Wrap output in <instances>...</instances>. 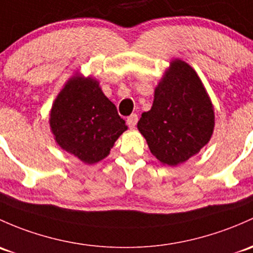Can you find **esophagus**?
<instances>
[{"label":"esophagus","instance_id":"34e87169","mask_svg":"<svg viewBox=\"0 0 253 253\" xmlns=\"http://www.w3.org/2000/svg\"><path fill=\"white\" fill-rule=\"evenodd\" d=\"M137 122H138L137 114H132L131 116H128V118H127V125H128L131 128H134L135 125H137Z\"/></svg>","mask_w":253,"mask_h":253}]
</instances>
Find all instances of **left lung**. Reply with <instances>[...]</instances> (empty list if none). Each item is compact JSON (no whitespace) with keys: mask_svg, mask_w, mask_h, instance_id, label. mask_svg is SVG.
Returning a JSON list of instances; mask_svg holds the SVG:
<instances>
[{"mask_svg":"<svg viewBox=\"0 0 253 253\" xmlns=\"http://www.w3.org/2000/svg\"><path fill=\"white\" fill-rule=\"evenodd\" d=\"M138 131L151 154L167 166H177L196 155L211 139L214 109L196 71L173 59L154 92L151 109L142 114Z\"/></svg>","mask_w":253,"mask_h":253,"instance_id":"left-lung-1","label":"left lung"}]
</instances>
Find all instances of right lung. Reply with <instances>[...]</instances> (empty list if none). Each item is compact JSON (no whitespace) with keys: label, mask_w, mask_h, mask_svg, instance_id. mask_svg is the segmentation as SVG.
<instances>
[{"label":"right lung","mask_w":253,"mask_h":253,"mask_svg":"<svg viewBox=\"0 0 253 253\" xmlns=\"http://www.w3.org/2000/svg\"><path fill=\"white\" fill-rule=\"evenodd\" d=\"M49 127L57 144L87 165L105 159L127 129L99 81L80 73L65 82L53 102Z\"/></svg>","instance_id":"1"}]
</instances>
